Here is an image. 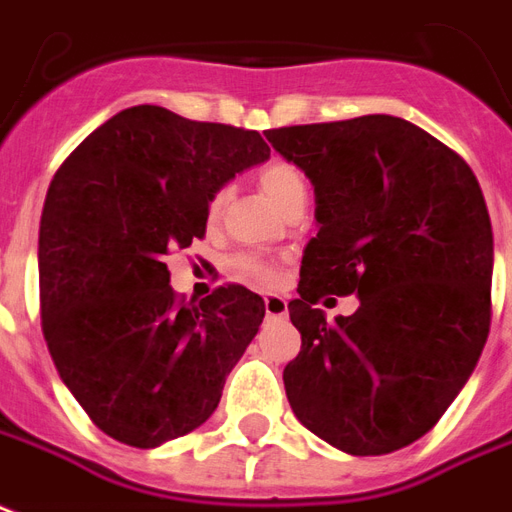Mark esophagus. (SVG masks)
I'll list each match as a JSON object with an SVG mask.
<instances>
[{"mask_svg": "<svg viewBox=\"0 0 512 512\" xmlns=\"http://www.w3.org/2000/svg\"><path fill=\"white\" fill-rule=\"evenodd\" d=\"M265 314L268 317H279L284 319L287 317V300L282 298V295H265Z\"/></svg>", "mask_w": 512, "mask_h": 512, "instance_id": "34e87169", "label": "esophagus"}]
</instances>
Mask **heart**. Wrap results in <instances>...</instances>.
<instances>
[{
	"label": "heart",
	"instance_id": "b5f03b06",
	"mask_svg": "<svg viewBox=\"0 0 512 512\" xmlns=\"http://www.w3.org/2000/svg\"><path fill=\"white\" fill-rule=\"evenodd\" d=\"M257 182L263 187V193L271 198L273 204L279 206V209H287L290 204L300 201V198H306V179L300 174V169L295 163L290 161H268L265 166L257 169ZM230 198V187L220 185L214 187V193L209 195V204H206V217L209 220H217L228 204ZM230 271L236 279L247 284H257V287H271L276 284V265L271 260H265L260 255H236L230 260Z\"/></svg>",
	"mask_w": 512,
	"mask_h": 512
}]
</instances>
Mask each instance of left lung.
Instances as JSON below:
<instances>
[{"mask_svg": "<svg viewBox=\"0 0 512 512\" xmlns=\"http://www.w3.org/2000/svg\"><path fill=\"white\" fill-rule=\"evenodd\" d=\"M317 193L319 233L290 300L300 333L284 389L303 427L354 456L392 454L454 403L491 327L494 236L481 185L403 117L265 131ZM360 294L327 323L319 299Z\"/></svg>", "mask_w": 512, "mask_h": 512, "instance_id": "8db88e82", "label": "left lung"}]
</instances>
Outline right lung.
<instances>
[{
    "mask_svg": "<svg viewBox=\"0 0 512 512\" xmlns=\"http://www.w3.org/2000/svg\"><path fill=\"white\" fill-rule=\"evenodd\" d=\"M268 155L257 131L139 104L56 171L39 222L42 333L61 381L109 438L155 448L220 403L265 303L241 284L185 303L163 260L204 239L214 187Z\"/></svg>",
    "mask_w": 512,
    "mask_h": 512,
    "instance_id": "obj_1",
    "label": "right lung"
}]
</instances>
